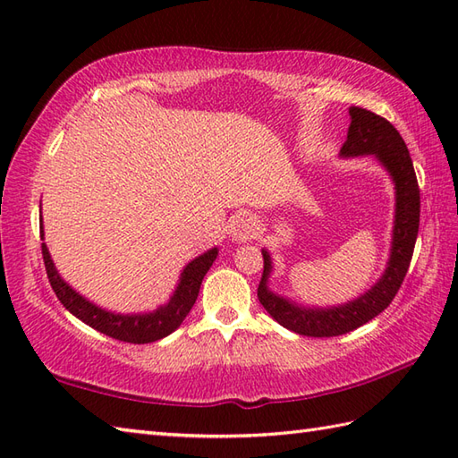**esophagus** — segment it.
<instances>
[{"label":"esophagus","instance_id":"1","mask_svg":"<svg viewBox=\"0 0 458 458\" xmlns=\"http://www.w3.org/2000/svg\"><path fill=\"white\" fill-rule=\"evenodd\" d=\"M259 224L251 216V214H240V216L232 224V238L236 242H248L258 236Z\"/></svg>","mask_w":458,"mask_h":458}]
</instances>
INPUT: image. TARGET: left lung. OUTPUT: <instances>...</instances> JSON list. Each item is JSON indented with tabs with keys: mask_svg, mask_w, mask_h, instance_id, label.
Wrapping results in <instances>:
<instances>
[{
	"mask_svg": "<svg viewBox=\"0 0 458 458\" xmlns=\"http://www.w3.org/2000/svg\"><path fill=\"white\" fill-rule=\"evenodd\" d=\"M340 155L343 157L376 155V159L392 174L395 182V222L390 261H387V267L377 284L358 299L340 307L305 309L267 289L271 258L266 250H261L264 276H261L258 287L259 303L281 327L303 336L317 338L346 335L387 309L400 291L407 269H410L417 230H420L421 200L413 161L400 131L390 122L366 108L352 106L350 108L348 138L340 149Z\"/></svg>",
	"mask_w": 458,
	"mask_h": 458,
	"instance_id": "obj_1",
	"label": "left lung"
}]
</instances>
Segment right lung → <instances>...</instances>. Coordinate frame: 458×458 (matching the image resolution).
I'll return each mask as SVG.
<instances>
[{
	"label": "right lung",
	"instance_id": "1",
	"mask_svg": "<svg viewBox=\"0 0 458 458\" xmlns=\"http://www.w3.org/2000/svg\"><path fill=\"white\" fill-rule=\"evenodd\" d=\"M41 238H43V224H41ZM41 251H43L47 277L51 281V287L55 291V295L58 297V301H61V303L71 310L76 318H81L82 323L96 328L98 333L112 336L115 340H122V343H131V344L155 343V340L171 335L174 328L181 327L184 317L189 315L194 301L199 297L204 276H207L212 261L218 256V250L212 248L207 251V254L192 259L191 264L182 269L179 287L169 299L167 305H163L157 310H153V313H145V315H115V313H110V310L96 307L94 303H90V301H86L82 295L76 293L71 285H66L61 279V276H58V271L55 269L51 254H48L45 244L41 246Z\"/></svg>",
	"mask_w": 458,
	"mask_h": 458
}]
</instances>
